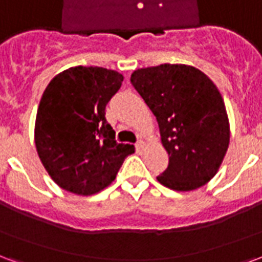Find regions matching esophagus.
I'll return each instance as SVG.
<instances>
[{"label":"esophagus","instance_id":"esophagus-1","mask_svg":"<svg viewBox=\"0 0 262 262\" xmlns=\"http://www.w3.org/2000/svg\"><path fill=\"white\" fill-rule=\"evenodd\" d=\"M143 145H145V143H143L142 139H139L138 142L135 143V147H137L138 150H142V149H143Z\"/></svg>","mask_w":262,"mask_h":262}]
</instances>
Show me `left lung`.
Wrapping results in <instances>:
<instances>
[{
	"label": "left lung",
	"mask_w": 262,
	"mask_h": 262,
	"mask_svg": "<svg viewBox=\"0 0 262 262\" xmlns=\"http://www.w3.org/2000/svg\"><path fill=\"white\" fill-rule=\"evenodd\" d=\"M131 84L156 116L170 156L157 181L182 192L207 184L229 145L227 110L214 82L196 68L164 63L135 70Z\"/></svg>",
	"instance_id": "obj_1"
}]
</instances>
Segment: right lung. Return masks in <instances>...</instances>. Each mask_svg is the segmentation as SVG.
Masks as SVG:
<instances>
[{"label": "right lung", "mask_w": 262, "mask_h": 262, "mask_svg": "<svg viewBox=\"0 0 262 262\" xmlns=\"http://www.w3.org/2000/svg\"><path fill=\"white\" fill-rule=\"evenodd\" d=\"M123 76L103 68H70L45 88L35 119V147L51 178L72 193L94 194L115 181L134 145L117 143L105 109Z\"/></svg>", "instance_id": "obj_1"}]
</instances>
